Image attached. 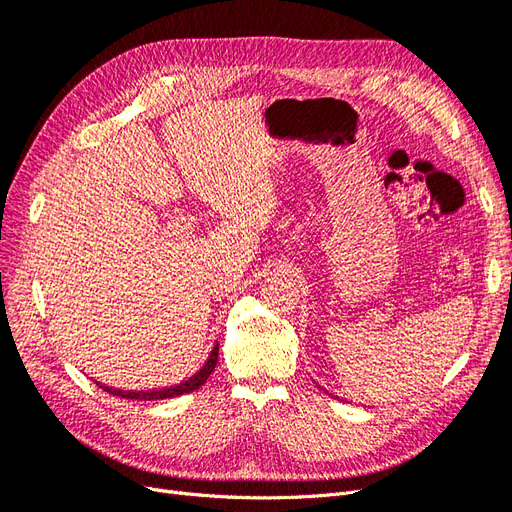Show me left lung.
<instances>
[{
    "label": "left lung",
    "mask_w": 512,
    "mask_h": 512,
    "mask_svg": "<svg viewBox=\"0 0 512 512\" xmlns=\"http://www.w3.org/2000/svg\"><path fill=\"white\" fill-rule=\"evenodd\" d=\"M327 395H331V393H327Z\"/></svg>",
    "instance_id": "8db88e82"
}]
</instances>
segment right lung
Returning <instances> with one entry per match:
<instances>
[{"instance_id": "add662e5", "label": "right lung", "mask_w": 512, "mask_h": 512, "mask_svg": "<svg viewBox=\"0 0 512 512\" xmlns=\"http://www.w3.org/2000/svg\"><path fill=\"white\" fill-rule=\"evenodd\" d=\"M218 352H220V346L215 344L207 356L205 365L200 367L196 374H192L190 378L181 380L179 384H173V386H162V389H153V391H121V389H113V386H106L102 382H98L100 389H104L106 393L111 395H117V397H123V399H138V401H156V399H170V397H179V395H185V393H192L196 389H200L207 382V378L211 376V371L215 369V363H218Z\"/></svg>"}]
</instances>
